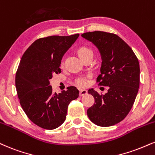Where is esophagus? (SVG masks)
I'll use <instances>...</instances> for the list:
<instances>
[{"label": "esophagus", "mask_w": 155, "mask_h": 155, "mask_svg": "<svg viewBox=\"0 0 155 155\" xmlns=\"http://www.w3.org/2000/svg\"><path fill=\"white\" fill-rule=\"evenodd\" d=\"M87 91L86 90V89H81L79 92V95L84 96L85 95V94H87Z\"/></svg>", "instance_id": "esophagus-1"}]
</instances>
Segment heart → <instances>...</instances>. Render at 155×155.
<instances>
[{
	"label": "heart",
	"mask_w": 155,
	"mask_h": 155,
	"mask_svg": "<svg viewBox=\"0 0 155 155\" xmlns=\"http://www.w3.org/2000/svg\"><path fill=\"white\" fill-rule=\"evenodd\" d=\"M76 53H77L78 55L80 58V59L83 58L84 57L87 56L89 55H93L92 50L89 49V48L87 47H80L76 50ZM78 84L81 86H85L87 85V79H84V78H81L78 80Z\"/></svg>",
	"instance_id": "b5f03b06"
}]
</instances>
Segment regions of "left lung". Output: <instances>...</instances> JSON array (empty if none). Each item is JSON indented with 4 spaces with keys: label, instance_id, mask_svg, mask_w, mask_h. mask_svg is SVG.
<instances>
[{
    "label": "left lung",
    "instance_id": "obj_1",
    "mask_svg": "<svg viewBox=\"0 0 155 155\" xmlns=\"http://www.w3.org/2000/svg\"><path fill=\"white\" fill-rule=\"evenodd\" d=\"M81 36L100 51L102 65L97 82L109 87L105 94L89 89L94 104L87 110V115L99 126H113L126 118L135 101L140 81L139 61L131 48L118 35L95 31Z\"/></svg>",
    "mask_w": 155,
    "mask_h": 155
}]
</instances>
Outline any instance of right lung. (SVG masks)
<instances>
[{"label":"right lung","instance_id":"1","mask_svg":"<svg viewBox=\"0 0 155 155\" xmlns=\"http://www.w3.org/2000/svg\"><path fill=\"white\" fill-rule=\"evenodd\" d=\"M79 35L50 36L35 40L22 55L16 74V88L20 104L30 120L40 127L52 130L66 118L68 106L79 92L68 87L57 94L50 80L61 73V60Z\"/></svg>","mask_w":155,"mask_h":155}]
</instances>
